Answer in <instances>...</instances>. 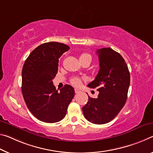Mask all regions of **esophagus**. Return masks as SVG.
<instances>
[{"instance_id": "obj_1", "label": "esophagus", "mask_w": 153, "mask_h": 153, "mask_svg": "<svg viewBox=\"0 0 153 153\" xmlns=\"http://www.w3.org/2000/svg\"><path fill=\"white\" fill-rule=\"evenodd\" d=\"M75 93L76 94H79V93H81V91L78 88H75Z\"/></svg>"}]
</instances>
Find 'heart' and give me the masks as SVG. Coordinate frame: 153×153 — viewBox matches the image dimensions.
<instances>
[{
    "instance_id": "obj_1",
    "label": "heart",
    "mask_w": 153,
    "mask_h": 153,
    "mask_svg": "<svg viewBox=\"0 0 153 153\" xmlns=\"http://www.w3.org/2000/svg\"><path fill=\"white\" fill-rule=\"evenodd\" d=\"M85 59H89L91 60V56L88 54H86V53H83V54H82L79 56V60H83ZM71 82L72 84H74V85L77 86L79 85V83H80V79H79V77H74L71 79Z\"/></svg>"
}]
</instances>
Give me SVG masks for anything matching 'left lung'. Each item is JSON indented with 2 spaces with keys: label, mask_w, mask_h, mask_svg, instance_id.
Masks as SVG:
<instances>
[{
  "label": "left lung",
  "mask_w": 153,
  "mask_h": 153,
  "mask_svg": "<svg viewBox=\"0 0 153 153\" xmlns=\"http://www.w3.org/2000/svg\"><path fill=\"white\" fill-rule=\"evenodd\" d=\"M99 71L88 84L99 92L97 99L88 96L82 108L84 116L89 122L105 124L114 118L125 105L130 84V74L125 60L119 53L110 48L97 50Z\"/></svg>",
  "instance_id": "left-lung-1"
}]
</instances>
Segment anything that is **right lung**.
<instances>
[{
  "mask_svg": "<svg viewBox=\"0 0 153 153\" xmlns=\"http://www.w3.org/2000/svg\"><path fill=\"white\" fill-rule=\"evenodd\" d=\"M69 47L58 42L45 43L26 59L22 71V93L28 110L41 121L57 123L63 119L74 97V88L66 84L59 92L52 82L59 59Z\"/></svg>",
  "mask_w": 153,
  "mask_h": 153,
  "instance_id": "add662e5",
  "label": "right lung"
}]
</instances>
